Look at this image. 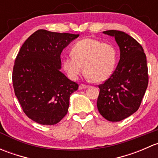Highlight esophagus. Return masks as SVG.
Returning a JSON list of instances; mask_svg holds the SVG:
<instances>
[{
  "instance_id": "34e87169",
  "label": "esophagus",
  "mask_w": 158,
  "mask_h": 158,
  "mask_svg": "<svg viewBox=\"0 0 158 158\" xmlns=\"http://www.w3.org/2000/svg\"><path fill=\"white\" fill-rule=\"evenodd\" d=\"M88 87H89L88 85H84V84H81V85H79V90H82V89H85L88 88Z\"/></svg>"
}]
</instances>
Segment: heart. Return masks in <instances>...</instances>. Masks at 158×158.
<instances>
[{
	"instance_id": "b5f03b06",
	"label": "heart",
	"mask_w": 158,
	"mask_h": 158,
	"mask_svg": "<svg viewBox=\"0 0 158 158\" xmlns=\"http://www.w3.org/2000/svg\"><path fill=\"white\" fill-rule=\"evenodd\" d=\"M73 56L63 58V68L72 80H76L85 71V76L95 82L106 81L111 76L116 63L114 47L92 38L78 41L72 48Z\"/></svg>"
}]
</instances>
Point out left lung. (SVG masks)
Returning a JSON list of instances; mask_svg holds the SVG:
<instances>
[{
  "label": "left lung",
  "mask_w": 158,
  "mask_h": 158,
  "mask_svg": "<svg viewBox=\"0 0 158 158\" xmlns=\"http://www.w3.org/2000/svg\"><path fill=\"white\" fill-rule=\"evenodd\" d=\"M114 37L120 60L114 73L98 85L97 107L110 122H119L138 111L148 88L146 55L142 47L126 33L111 30L102 32Z\"/></svg>",
  "instance_id": "left-lung-1"
}]
</instances>
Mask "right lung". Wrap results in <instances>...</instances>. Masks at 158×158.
<instances>
[{"instance_id": "add662e5", "label": "right lung", "mask_w": 158, "mask_h": 158, "mask_svg": "<svg viewBox=\"0 0 158 158\" xmlns=\"http://www.w3.org/2000/svg\"><path fill=\"white\" fill-rule=\"evenodd\" d=\"M79 34L39 30L22 45L14 63V93L25 114L40 125L57 124L67 114L79 85L61 71L63 49Z\"/></svg>"}]
</instances>
